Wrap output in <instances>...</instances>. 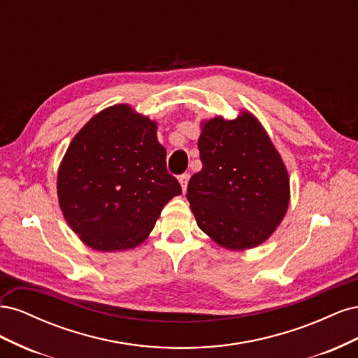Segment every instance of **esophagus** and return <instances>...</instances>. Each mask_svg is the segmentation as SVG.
<instances>
[{
  "mask_svg": "<svg viewBox=\"0 0 358 358\" xmlns=\"http://www.w3.org/2000/svg\"><path fill=\"white\" fill-rule=\"evenodd\" d=\"M179 182H180L182 191L185 192V191H187V187H188V182H189V173H183V175H180V176H179Z\"/></svg>",
  "mask_w": 358,
  "mask_h": 358,
  "instance_id": "obj_1",
  "label": "esophagus"
}]
</instances>
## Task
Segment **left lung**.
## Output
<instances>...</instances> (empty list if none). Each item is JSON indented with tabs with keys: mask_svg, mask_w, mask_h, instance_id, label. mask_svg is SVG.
<instances>
[{
	"mask_svg": "<svg viewBox=\"0 0 358 358\" xmlns=\"http://www.w3.org/2000/svg\"><path fill=\"white\" fill-rule=\"evenodd\" d=\"M203 169L187 199L200 230L233 251L262 245L284 220L289 179L282 158L257 119L216 116L201 124Z\"/></svg>",
	"mask_w": 358,
	"mask_h": 358,
	"instance_id": "8db88e82",
	"label": "left lung"
}]
</instances>
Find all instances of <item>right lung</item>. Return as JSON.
<instances>
[{
	"label": "right lung",
	"instance_id": "add662e5",
	"mask_svg": "<svg viewBox=\"0 0 358 358\" xmlns=\"http://www.w3.org/2000/svg\"><path fill=\"white\" fill-rule=\"evenodd\" d=\"M157 124L128 104L107 107L74 136L58 170L64 218L96 251L142 243L162 208L182 194L166 169Z\"/></svg>",
	"mask_w": 358,
	"mask_h": 358
}]
</instances>
